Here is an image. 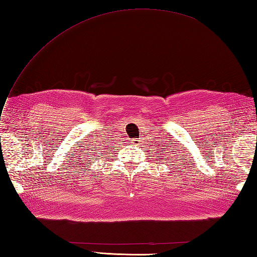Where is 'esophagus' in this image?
Instances as JSON below:
<instances>
[{
    "instance_id": "esophagus-1",
    "label": "esophagus",
    "mask_w": 257,
    "mask_h": 257,
    "mask_svg": "<svg viewBox=\"0 0 257 257\" xmlns=\"http://www.w3.org/2000/svg\"><path fill=\"white\" fill-rule=\"evenodd\" d=\"M140 143V140H138V139H132L130 140V144L132 145H138Z\"/></svg>"
}]
</instances>
